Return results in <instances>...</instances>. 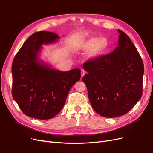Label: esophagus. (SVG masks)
Returning <instances> with one entry per match:
<instances>
[{
  "mask_svg": "<svg viewBox=\"0 0 153 153\" xmlns=\"http://www.w3.org/2000/svg\"><path fill=\"white\" fill-rule=\"evenodd\" d=\"M85 74V71L84 70V69H82V70H81V76H82V77L84 76Z\"/></svg>",
  "mask_w": 153,
  "mask_h": 153,
  "instance_id": "obj_1",
  "label": "esophagus"
}]
</instances>
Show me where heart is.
<instances>
[{
  "label": "heart",
  "mask_w": 153,
  "mask_h": 153,
  "mask_svg": "<svg viewBox=\"0 0 153 153\" xmlns=\"http://www.w3.org/2000/svg\"><path fill=\"white\" fill-rule=\"evenodd\" d=\"M108 47V41L105 38H92L88 39L84 44L83 49L90 51L93 50L94 52H103Z\"/></svg>",
  "instance_id": "b5f03b06"
}]
</instances>
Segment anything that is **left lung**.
I'll return each mask as SVG.
<instances>
[{
	"label": "left lung",
	"mask_w": 153,
	"mask_h": 153,
	"mask_svg": "<svg viewBox=\"0 0 153 153\" xmlns=\"http://www.w3.org/2000/svg\"><path fill=\"white\" fill-rule=\"evenodd\" d=\"M119 33L113 52L85 62L82 80L96 112L105 117L127 114L142 95L144 68L140 55L124 32Z\"/></svg>",
	"instance_id": "left-lung-1"
}]
</instances>
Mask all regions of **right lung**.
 <instances>
[{"label": "right lung", "instance_id": "obj_1", "mask_svg": "<svg viewBox=\"0 0 153 153\" xmlns=\"http://www.w3.org/2000/svg\"><path fill=\"white\" fill-rule=\"evenodd\" d=\"M59 38L54 32H35L14 58L12 95L27 116L54 117L62 109L69 90L80 79V69L61 71L40 60L42 45L56 43Z\"/></svg>", "mask_w": 153, "mask_h": 153}]
</instances>
